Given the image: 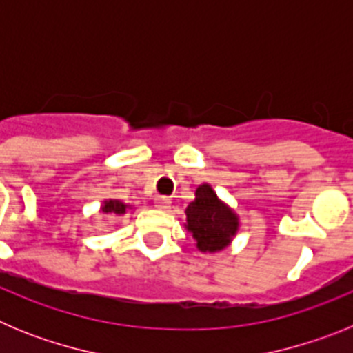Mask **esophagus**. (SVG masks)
I'll list each match as a JSON object with an SVG mask.
<instances>
[{
  "instance_id": "34e87169",
  "label": "esophagus",
  "mask_w": 353,
  "mask_h": 353,
  "mask_svg": "<svg viewBox=\"0 0 353 353\" xmlns=\"http://www.w3.org/2000/svg\"><path fill=\"white\" fill-rule=\"evenodd\" d=\"M171 207V199L168 196H157L155 198V208L159 210H168Z\"/></svg>"
}]
</instances>
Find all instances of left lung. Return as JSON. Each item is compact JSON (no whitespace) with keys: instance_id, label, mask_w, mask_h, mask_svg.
Returning <instances> with one entry per match:
<instances>
[{"instance_id":"obj_1","label":"left lung","mask_w":353,"mask_h":353,"mask_svg":"<svg viewBox=\"0 0 353 353\" xmlns=\"http://www.w3.org/2000/svg\"><path fill=\"white\" fill-rule=\"evenodd\" d=\"M185 228L192 233L199 251L215 252L226 248L239 230L235 212L217 198L208 183L196 189V199L185 208Z\"/></svg>"}]
</instances>
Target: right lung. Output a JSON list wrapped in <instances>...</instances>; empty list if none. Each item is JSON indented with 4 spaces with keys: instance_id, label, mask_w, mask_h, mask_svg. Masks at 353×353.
I'll list each match as a JSON object with an SVG mask.
<instances>
[{
    "instance_id": "right-lung-1",
    "label": "right lung",
    "mask_w": 353,
    "mask_h": 353,
    "mask_svg": "<svg viewBox=\"0 0 353 353\" xmlns=\"http://www.w3.org/2000/svg\"><path fill=\"white\" fill-rule=\"evenodd\" d=\"M127 205H123L118 199H109V201H104V207H102V212L104 214H114V215H121L125 214Z\"/></svg>"
}]
</instances>
